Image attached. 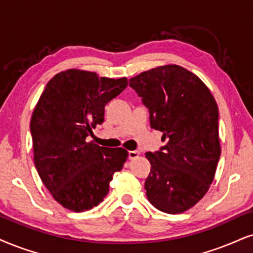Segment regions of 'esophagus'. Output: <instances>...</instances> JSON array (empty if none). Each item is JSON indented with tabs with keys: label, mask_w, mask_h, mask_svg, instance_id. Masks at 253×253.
Here are the masks:
<instances>
[{
	"label": "esophagus",
	"mask_w": 253,
	"mask_h": 253,
	"mask_svg": "<svg viewBox=\"0 0 253 253\" xmlns=\"http://www.w3.org/2000/svg\"><path fill=\"white\" fill-rule=\"evenodd\" d=\"M139 151H136V150H133V151H129V160H136V158H138L139 157Z\"/></svg>",
	"instance_id": "34e87169"
}]
</instances>
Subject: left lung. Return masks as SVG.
Listing matches in <instances>:
<instances>
[{
    "label": "left lung",
    "mask_w": 253,
    "mask_h": 253,
    "mask_svg": "<svg viewBox=\"0 0 253 253\" xmlns=\"http://www.w3.org/2000/svg\"><path fill=\"white\" fill-rule=\"evenodd\" d=\"M129 83L165 142L161 151L145 154L151 164L146 196L160 211L182 213L213 182L220 157L217 103L198 76L176 64L144 71Z\"/></svg>",
    "instance_id": "obj_1"
}]
</instances>
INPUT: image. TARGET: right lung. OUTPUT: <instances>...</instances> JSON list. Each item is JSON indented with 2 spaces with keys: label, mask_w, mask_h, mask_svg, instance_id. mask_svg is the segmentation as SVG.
Here are the masks:
<instances>
[{
  "label": "right lung",
  "mask_w": 253,
  "mask_h": 253,
  "mask_svg": "<svg viewBox=\"0 0 253 253\" xmlns=\"http://www.w3.org/2000/svg\"><path fill=\"white\" fill-rule=\"evenodd\" d=\"M126 85V77L68 69L49 81L34 109L30 131L36 170L55 201L68 210L97 207L114 173L126 163V149L99 146L88 142V136L104 121L105 104Z\"/></svg>",
  "instance_id": "obj_1"
}]
</instances>
